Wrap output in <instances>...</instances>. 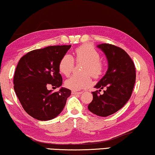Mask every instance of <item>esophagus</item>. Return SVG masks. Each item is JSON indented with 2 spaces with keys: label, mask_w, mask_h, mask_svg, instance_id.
<instances>
[{
  "label": "esophagus",
  "mask_w": 155,
  "mask_h": 155,
  "mask_svg": "<svg viewBox=\"0 0 155 155\" xmlns=\"http://www.w3.org/2000/svg\"><path fill=\"white\" fill-rule=\"evenodd\" d=\"M81 94H82V92H80V91H72V94H73V95H80Z\"/></svg>",
  "instance_id": "obj_1"
}]
</instances>
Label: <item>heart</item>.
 Instances as JSON below:
<instances>
[{"label":"heart","mask_w":155,"mask_h":155,"mask_svg":"<svg viewBox=\"0 0 155 155\" xmlns=\"http://www.w3.org/2000/svg\"><path fill=\"white\" fill-rule=\"evenodd\" d=\"M101 55L91 45L84 44L75 51V60L77 63H84L82 75H73L65 81V86L71 90H80L91 83V75L94 78L101 76L104 70V64L100 60ZM74 59L69 54H65L59 63V71L61 74L69 76L74 67Z\"/></svg>","instance_id":"obj_1"}]
</instances>
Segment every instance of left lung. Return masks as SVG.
I'll use <instances>...</instances> for the list:
<instances>
[{
    "label": "left lung",
    "mask_w": 155,
    "mask_h": 155,
    "mask_svg": "<svg viewBox=\"0 0 155 155\" xmlns=\"http://www.w3.org/2000/svg\"><path fill=\"white\" fill-rule=\"evenodd\" d=\"M105 54L108 69L95 88L107 89L102 94L98 91L92 92L93 101L88 109L97 116L106 117L116 113L125 105L134 89L136 70L134 62L126 52L120 48L109 44L97 45Z\"/></svg>",
    "instance_id": "1"
}]
</instances>
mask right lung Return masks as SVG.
<instances>
[{
	"mask_svg": "<svg viewBox=\"0 0 155 155\" xmlns=\"http://www.w3.org/2000/svg\"><path fill=\"white\" fill-rule=\"evenodd\" d=\"M71 45L48 46L34 50L20 59L14 76V89L21 105L30 116L39 120L57 117L71 96V90H48L62 84L59 63Z\"/></svg>",
	"mask_w": 155,
	"mask_h": 155,
	"instance_id": "right-lung-1",
	"label": "right lung"
}]
</instances>
